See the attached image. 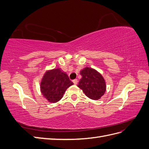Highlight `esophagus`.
I'll use <instances>...</instances> for the list:
<instances>
[{"mask_svg": "<svg viewBox=\"0 0 149 149\" xmlns=\"http://www.w3.org/2000/svg\"><path fill=\"white\" fill-rule=\"evenodd\" d=\"M73 83L74 84H78V79H75L73 80Z\"/></svg>", "mask_w": 149, "mask_h": 149, "instance_id": "esophagus-1", "label": "esophagus"}]
</instances>
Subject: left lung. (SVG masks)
Here are the masks:
<instances>
[{"instance_id":"obj_1","label":"left lung","mask_w":149,"mask_h":149,"mask_svg":"<svg viewBox=\"0 0 149 149\" xmlns=\"http://www.w3.org/2000/svg\"><path fill=\"white\" fill-rule=\"evenodd\" d=\"M82 78L78 87L85 95L93 100H97L104 94L106 90L105 80L101 73L91 68L86 67L80 71Z\"/></svg>"}]
</instances>
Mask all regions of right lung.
Here are the masks:
<instances>
[{"instance_id":"right-lung-1","label":"right lung","mask_w":149,"mask_h":149,"mask_svg":"<svg viewBox=\"0 0 149 149\" xmlns=\"http://www.w3.org/2000/svg\"><path fill=\"white\" fill-rule=\"evenodd\" d=\"M73 84L66 73L58 68L45 73L40 83V91L49 102L55 103L61 100L66 90Z\"/></svg>"}]
</instances>
